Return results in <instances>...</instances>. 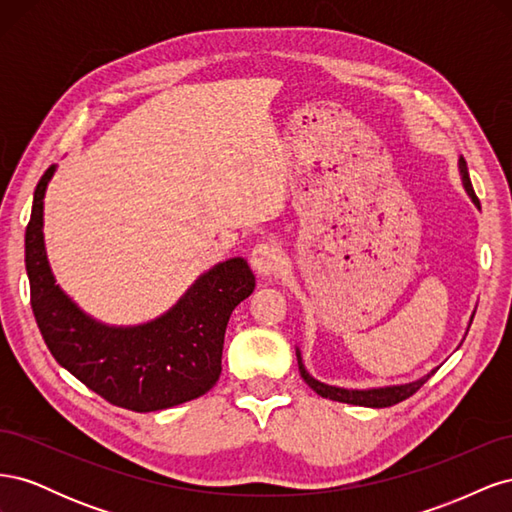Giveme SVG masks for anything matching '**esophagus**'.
I'll return each mask as SVG.
<instances>
[{
	"instance_id": "34e87169",
	"label": "esophagus",
	"mask_w": 512,
	"mask_h": 512,
	"mask_svg": "<svg viewBox=\"0 0 512 512\" xmlns=\"http://www.w3.org/2000/svg\"><path fill=\"white\" fill-rule=\"evenodd\" d=\"M250 262L258 275H275L282 267V245L273 239L256 243L250 254Z\"/></svg>"
}]
</instances>
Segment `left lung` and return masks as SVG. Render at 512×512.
I'll use <instances>...</instances> for the list:
<instances>
[{
	"label": "left lung",
	"mask_w": 512,
	"mask_h": 512,
	"mask_svg": "<svg viewBox=\"0 0 512 512\" xmlns=\"http://www.w3.org/2000/svg\"><path fill=\"white\" fill-rule=\"evenodd\" d=\"M459 170H461V179H463V185H466V190L470 194V198L474 200V205L480 207L478 198L474 194V188H472V181H470V175H468V164L466 160H459ZM297 359H299V371H301V378L312 386V389L320 395V397H327V399H333V401H342V404H352V406H365V408H389V406H395L399 404V401L408 399L410 395H414L421 386L429 380V376L433 374H427L425 378L416 380V382H410V384H399V386H384V389H367V391H348V389H337V386H329V384H322L318 380H314L312 376L307 374V369L303 367V361H301V352L297 350Z\"/></svg>",
	"instance_id": "1"
}]
</instances>
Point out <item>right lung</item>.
I'll list each match as a JSON object with an SVG mask.
<instances>
[{
    "mask_svg": "<svg viewBox=\"0 0 512 512\" xmlns=\"http://www.w3.org/2000/svg\"><path fill=\"white\" fill-rule=\"evenodd\" d=\"M53 166L40 177L25 230L32 309L55 361L108 404L156 412L205 395L222 374L228 318L250 297L256 277L243 258L205 273L162 318L115 329L91 320L55 284L42 237V198Z\"/></svg>",
    "mask_w": 512,
    "mask_h": 512,
    "instance_id": "right-lung-1",
    "label": "right lung"
}]
</instances>
